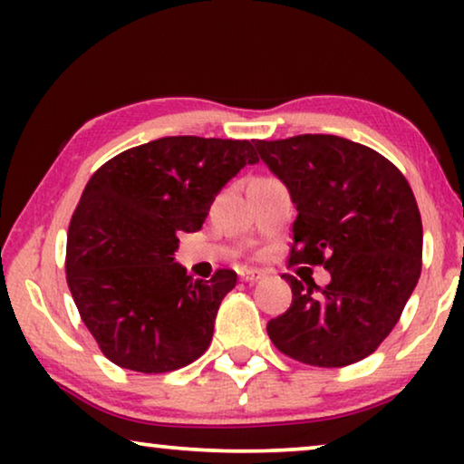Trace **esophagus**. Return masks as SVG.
<instances>
[{
    "label": "esophagus",
    "mask_w": 464,
    "mask_h": 464,
    "mask_svg": "<svg viewBox=\"0 0 464 464\" xmlns=\"http://www.w3.org/2000/svg\"><path fill=\"white\" fill-rule=\"evenodd\" d=\"M262 276H264V270H259V268H243V270H240V278H243L245 283H256Z\"/></svg>",
    "instance_id": "obj_1"
}]
</instances>
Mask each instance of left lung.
I'll return each mask as SVG.
<instances>
[{
  "mask_svg": "<svg viewBox=\"0 0 464 464\" xmlns=\"http://www.w3.org/2000/svg\"><path fill=\"white\" fill-rule=\"evenodd\" d=\"M297 208L289 266H323L327 287L283 275L287 313L270 319L278 351L314 367L365 359L397 325L422 268V221L408 179L367 145L335 135L256 139Z\"/></svg>",
  "mask_w": 464,
  "mask_h": 464,
  "instance_id": "obj_1",
  "label": "left lung"
}]
</instances>
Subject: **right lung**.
Here are the masks:
<instances>
[{"label":"right lung","mask_w":464,"mask_h":464,"mask_svg":"<svg viewBox=\"0 0 464 464\" xmlns=\"http://www.w3.org/2000/svg\"><path fill=\"white\" fill-rule=\"evenodd\" d=\"M253 162L246 139L162 137L94 170L69 221L65 272L82 321L111 363L164 373L211 344L237 272L194 281L173 262L177 234L198 232L219 189Z\"/></svg>","instance_id":"right-lung-1"}]
</instances>
